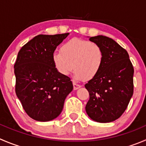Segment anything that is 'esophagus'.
Listing matches in <instances>:
<instances>
[{"instance_id":"34e87169","label":"esophagus","mask_w":146,"mask_h":146,"mask_svg":"<svg viewBox=\"0 0 146 146\" xmlns=\"http://www.w3.org/2000/svg\"><path fill=\"white\" fill-rule=\"evenodd\" d=\"M73 86H74V90H77V89H79L80 87H81L80 84H77L76 82H73Z\"/></svg>"}]
</instances>
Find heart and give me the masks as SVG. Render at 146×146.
I'll return each instance as SVG.
<instances>
[{"instance_id": "heart-1", "label": "heart", "mask_w": 146, "mask_h": 146, "mask_svg": "<svg viewBox=\"0 0 146 146\" xmlns=\"http://www.w3.org/2000/svg\"><path fill=\"white\" fill-rule=\"evenodd\" d=\"M104 54L100 46L95 42L74 38L65 42L60 51L52 54L54 67L59 74L67 76L73 68L77 80H91L102 68Z\"/></svg>"}]
</instances>
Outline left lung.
<instances>
[{"instance_id": "1", "label": "left lung", "mask_w": 146, "mask_h": 146, "mask_svg": "<svg viewBox=\"0 0 146 146\" xmlns=\"http://www.w3.org/2000/svg\"><path fill=\"white\" fill-rule=\"evenodd\" d=\"M90 41L100 46L104 60L98 75L84 85L90 94L86 112L94 121L110 123L123 115L133 96L134 69L127 51L113 39L100 35Z\"/></svg>"}]
</instances>
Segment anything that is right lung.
<instances>
[{
	"label": "right lung",
	"instance_id": "right-lung-1",
	"mask_svg": "<svg viewBox=\"0 0 146 146\" xmlns=\"http://www.w3.org/2000/svg\"><path fill=\"white\" fill-rule=\"evenodd\" d=\"M69 33L40 34L19 51L14 64L16 93L28 115L47 122L56 118L73 90L70 78L56 71L52 54Z\"/></svg>",
	"mask_w": 146,
	"mask_h": 146
}]
</instances>
